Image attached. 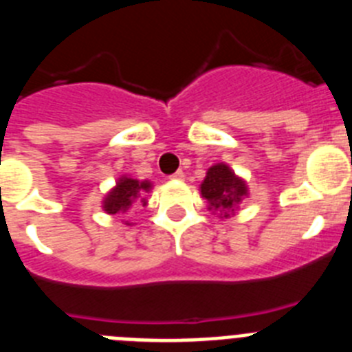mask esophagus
Segmentation results:
<instances>
[{
	"instance_id": "obj_1",
	"label": "esophagus",
	"mask_w": 352,
	"mask_h": 352,
	"mask_svg": "<svg viewBox=\"0 0 352 352\" xmlns=\"http://www.w3.org/2000/svg\"><path fill=\"white\" fill-rule=\"evenodd\" d=\"M169 178L170 179H183V178H185V173H183V170L179 169V170H176V173H174V174H170Z\"/></svg>"
}]
</instances>
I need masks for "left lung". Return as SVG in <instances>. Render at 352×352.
<instances>
[{"mask_svg": "<svg viewBox=\"0 0 352 352\" xmlns=\"http://www.w3.org/2000/svg\"><path fill=\"white\" fill-rule=\"evenodd\" d=\"M201 194L213 210L223 211V217H227V211L238 208L243 203L247 195V186L239 178H236L226 164H217V166L208 169L206 178L201 185Z\"/></svg>", "mask_w": 352, "mask_h": 352, "instance_id": "obj_1", "label": "left lung"}]
</instances>
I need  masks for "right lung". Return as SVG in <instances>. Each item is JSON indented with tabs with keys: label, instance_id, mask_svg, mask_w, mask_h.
I'll use <instances>...</instances> for the list:
<instances>
[{
	"label": "right lung",
	"instance_id": "obj_1",
	"mask_svg": "<svg viewBox=\"0 0 352 352\" xmlns=\"http://www.w3.org/2000/svg\"><path fill=\"white\" fill-rule=\"evenodd\" d=\"M148 182H138V179L132 178H121L118 182L116 188H114L111 194L105 197L104 201V210L111 214L123 213V211L130 210V206L133 204V201L142 195L144 192L149 190ZM144 203V201H141Z\"/></svg>",
	"mask_w": 352,
	"mask_h": 352
}]
</instances>
